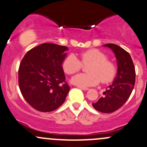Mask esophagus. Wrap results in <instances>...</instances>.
Here are the masks:
<instances>
[{
	"label": "esophagus",
	"instance_id": "1",
	"mask_svg": "<svg viewBox=\"0 0 147 147\" xmlns=\"http://www.w3.org/2000/svg\"><path fill=\"white\" fill-rule=\"evenodd\" d=\"M78 88H79L80 89H81V90H88V88H84V87H81V86H78Z\"/></svg>",
	"mask_w": 147,
	"mask_h": 147
}]
</instances>
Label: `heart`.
Masks as SVG:
<instances>
[{
    "label": "heart",
    "mask_w": 147,
    "mask_h": 147,
    "mask_svg": "<svg viewBox=\"0 0 147 147\" xmlns=\"http://www.w3.org/2000/svg\"><path fill=\"white\" fill-rule=\"evenodd\" d=\"M81 61L73 54L68 55L63 62L64 71L68 75H74L82 68V64L88 65V73L79 74L72 79V82L81 87L96 85L100 82L108 83L113 80L117 73V67L111 60L108 59L105 54L97 49H91L80 54Z\"/></svg>",
    "instance_id": "heart-1"
}]
</instances>
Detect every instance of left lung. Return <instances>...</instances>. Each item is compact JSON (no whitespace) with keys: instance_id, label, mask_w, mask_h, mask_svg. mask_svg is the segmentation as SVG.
I'll use <instances>...</instances> for the list:
<instances>
[{"instance_id":"obj_1","label":"left lung","mask_w":147,"mask_h":147,"mask_svg":"<svg viewBox=\"0 0 147 147\" xmlns=\"http://www.w3.org/2000/svg\"><path fill=\"white\" fill-rule=\"evenodd\" d=\"M111 49L117 59V75L112 85H110L92 106L102 113H113L121 108L129 99L135 84L136 72L133 61L129 52L114 44L104 45Z\"/></svg>"}]
</instances>
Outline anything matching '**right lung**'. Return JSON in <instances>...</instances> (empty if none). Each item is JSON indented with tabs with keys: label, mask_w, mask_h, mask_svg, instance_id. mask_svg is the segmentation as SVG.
Masks as SVG:
<instances>
[{
	"label": "right lung",
	"mask_w": 147,
	"mask_h": 147,
	"mask_svg": "<svg viewBox=\"0 0 147 147\" xmlns=\"http://www.w3.org/2000/svg\"><path fill=\"white\" fill-rule=\"evenodd\" d=\"M65 46L44 43L27 52L20 63L18 85L24 99L34 109L50 112L65 102L69 90L62 65Z\"/></svg>",
	"instance_id": "right-lung-1"
}]
</instances>
